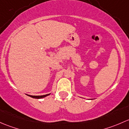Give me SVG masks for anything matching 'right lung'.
<instances>
[{"mask_svg": "<svg viewBox=\"0 0 129 129\" xmlns=\"http://www.w3.org/2000/svg\"><path fill=\"white\" fill-rule=\"evenodd\" d=\"M50 94H46V95H28V94H26V95L31 97V98H35V99H41V98H45V97L48 96V95H50Z\"/></svg>", "mask_w": 129, "mask_h": 129, "instance_id": "1", "label": "right lung"}]
</instances>
